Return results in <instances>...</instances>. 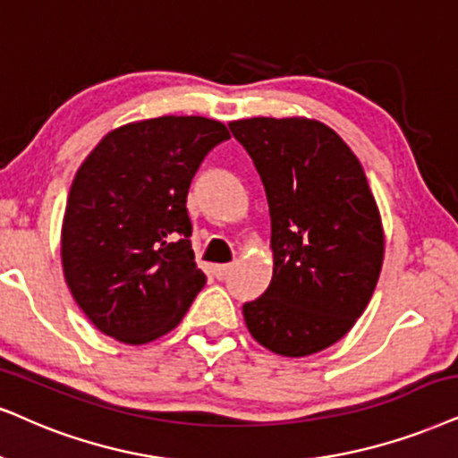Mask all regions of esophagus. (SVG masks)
<instances>
[{"instance_id":"esophagus-1","label":"esophagus","mask_w":458,"mask_h":458,"mask_svg":"<svg viewBox=\"0 0 458 458\" xmlns=\"http://www.w3.org/2000/svg\"><path fill=\"white\" fill-rule=\"evenodd\" d=\"M230 270H233V264H217V266H213V272H216L217 279H225V276L230 275Z\"/></svg>"}]
</instances>
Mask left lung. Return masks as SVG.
<instances>
[{
    "mask_svg": "<svg viewBox=\"0 0 458 458\" xmlns=\"http://www.w3.org/2000/svg\"><path fill=\"white\" fill-rule=\"evenodd\" d=\"M228 126L270 207L272 281L242 306L249 334L283 357L319 352L351 332L383 268V219L366 173L319 120L259 115Z\"/></svg>",
    "mask_w": 458,
    "mask_h": 458,
    "instance_id": "1",
    "label": "left lung"
}]
</instances>
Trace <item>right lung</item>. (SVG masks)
<instances>
[{
	"instance_id": "right-lung-1",
	"label": "right lung",
	"mask_w": 458,
	"mask_h": 458,
	"mask_svg": "<svg viewBox=\"0 0 458 458\" xmlns=\"http://www.w3.org/2000/svg\"><path fill=\"white\" fill-rule=\"evenodd\" d=\"M230 132L202 115H160L109 131L69 188L63 276L92 326L146 344L179 326L207 276L194 262L186 199L196 169Z\"/></svg>"
}]
</instances>
